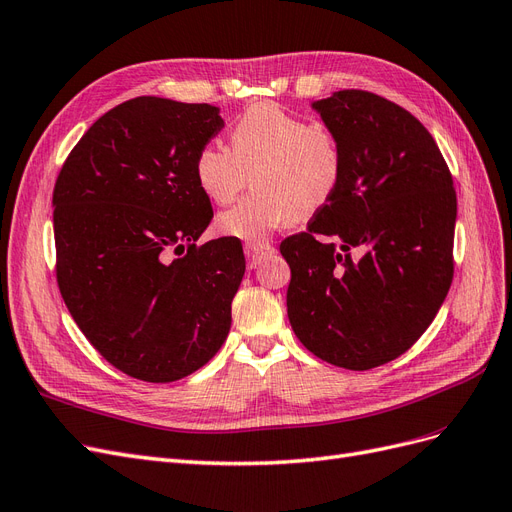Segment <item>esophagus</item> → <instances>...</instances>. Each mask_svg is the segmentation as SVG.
<instances>
[{"instance_id": "obj_1", "label": "esophagus", "mask_w": 512, "mask_h": 512, "mask_svg": "<svg viewBox=\"0 0 512 512\" xmlns=\"http://www.w3.org/2000/svg\"><path fill=\"white\" fill-rule=\"evenodd\" d=\"M272 253H274V246L268 242H249L244 246V255H246V261H249V268L259 266L261 259Z\"/></svg>"}]
</instances>
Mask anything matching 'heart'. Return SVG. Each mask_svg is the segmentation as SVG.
Returning a JSON list of instances; mask_svg holds the SVG:
<instances>
[{"mask_svg": "<svg viewBox=\"0 0 512 512\" xmlns=\"http://www.w3.org/2000/svg\"><path fill=\"white\" fill-rule=\"evenodd\" d=\"M232 148L208 142L195 157V178L206 197L232 202L253 174V189L217 217L223 236L246 242L325 208L344 174V153L334 131L263 102L246 108L229 129Z\"/></svg>", "mask_w": 512, "mask_h": 512, "instance_id": "obj_1", "label": "heart"}]
</instances>
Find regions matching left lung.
<instances>
[{"label":"left lung","mask_w":512,"mask_h":512,"mask_svg":"<svg viewBox=\"0 0 512 512\" xmlns=\"http://www.w3.org/2000/svg\"><path fill=\"white\" fill-rule=\"evenodd\" d=\"M312 108L342 146L344 174L306 232L280 242L287 315L310 353L370 370L406 353L447 298L453 176L430 131L381 95L344 89Z\"/></svg>","instance_id":"8db88e82"}]
</instances>
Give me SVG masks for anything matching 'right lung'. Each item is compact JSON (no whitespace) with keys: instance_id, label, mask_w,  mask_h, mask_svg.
Instances as JSON below:
<instances>
[{"instance_id":"right-lung-1","label":"right lung","mask_w":512,"mask_h":512,"mask_svg":"<svg viewBox=\"0 0 512 512\" xmlns=\"http://www.w3.org/2000/svg\"><path fill=\"white\" fill-rule=\"evenodd\" d=\"M223 125L217 106L134 97L89 127L57 176L61 298L95 351L146 383L200 370L232 325L242 244L195 246L212 221L195 157Z\"/></svg>"}]
</instances>
